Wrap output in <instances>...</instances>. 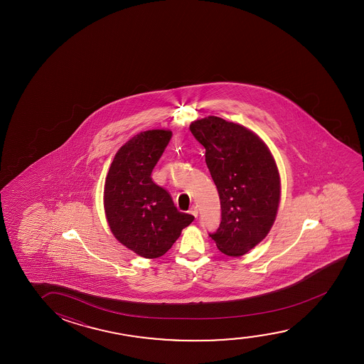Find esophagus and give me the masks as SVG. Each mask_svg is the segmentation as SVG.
<instances>
[{
	"mask_svg": "<svg viewBox=\"0 0 364 364\" xmlns=\"http://www.w3.org/2000/svg\"><path fill=\"white\" fill-rule=\"evenodd\" d=\"M190 213L194 215L195 218H198V215H199V211H198V208H196V206H191V209H190Z\"/></svg>",
	"mask_w": 364,
	"mask_h": 364,
	"instance_id": "esophagus-1",
	"label": "esophagus"
}]
</instances>
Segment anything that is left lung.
<instances>
[{
	"instance_id": "obj_1",
	"label": "left lung",
	"mask_w": 364,
	"mask_h": 364,
	"mask_svg": "<svg viewBox=\"0 0 364 364\" xmlns=\"http://www.w3.org/2000/svg\"><path fill=\"white\" fill-rule=\"evenodd\" d=\"M190 132L204 145L219 193L221 221L209 234L228 256H242L267 236L279 209L281 184L274 156L254 132L210 115Z\"/></svg>"
}]
</instances>
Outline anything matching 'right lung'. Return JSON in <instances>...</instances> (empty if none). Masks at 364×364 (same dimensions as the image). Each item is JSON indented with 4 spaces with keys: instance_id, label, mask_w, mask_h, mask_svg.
Masks as SVG:
<instances>
[{
    "instance_id": "add662e5",
    "label": "right lung",
    "mask_w": 364,
    "mask_h": 364,
    "mask_svg": "<svg viewBox=\"0 0 364 364\" xmlns=\"http://www.w3.org/2000/svg\"><path fill=\"white\" fill-rule=\"evenodd\" d=\"M170 130L141 132L115 154L105 185V210L115 239L145 259L160 257L194 216L180 213L151 171L169 144Z\"/></svg>"
}]
</instances>
